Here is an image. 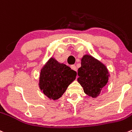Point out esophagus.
Returning a JSON list of instances; mask_svg holds the SVG:
<instances>
[{
  "label": "esophagus",
  "mask_w": 132,
  "mask_h": 132,
  "mask_svg": "<svg viewBox=\"0 0 132 132\" xmlns=\"http://www.w3.org/2000/svg\"><path fill=\"white\" fill-rule=\"evenodd\" d=\"M71 68L73 70H74V71H77V67L75 66V65H71Z\"/></svg>",
  "instance_id": "34e87169"
}]
</instances>
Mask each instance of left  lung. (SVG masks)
Returning <instances> with one entry per match:
<instances>
[{
	"mask_svg": "<svg viewBox=\"0 0 132 132\" xmlns=\"http://www.w3.org/2000/svg\"><path fill=\"white\" fill-rule=\"evenodd\" d=\"M78 75L77 80L84 93L95 98L106 85L110 74L104 64L92 55H84L81 59V66L78 69Z\"/></svg>",
	"mask_w": 132,
	"mask_h": 132,
	"instance_id": "8db88e82",
	"label": "left lung"
}]
</instances>
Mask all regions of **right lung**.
Segmentation results:
<instances>
[{
    "mask_svg": "<svg viewBox=\"0 0 132 132\" xmlns=\"http://www.w3.org/2000/svg\"><path fill=\"white\" fill-rule=\"evenodd\" d=\"M76 75V71L52 57L40 70L39 88L48 98L57 100L75 80Z\"/></svg>",
    "mask_w": 132,
    "mask_h": 132,
    "instance_id": "1",
    "label": "right lung"
}]
</instances>
